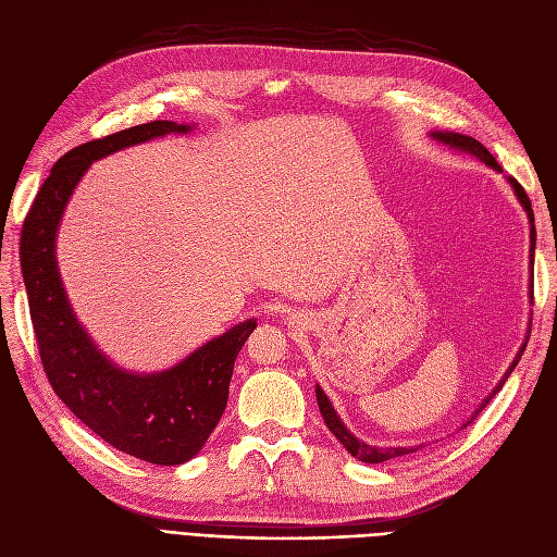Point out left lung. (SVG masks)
<instances>
[{
	"mask_svg": "<svg viewBox=\"0 0 557 557\" xmlns=\"http://www.w3.org/2000/svg\"><path fill=\"white\" fill-rule=\"evenodd\" d=\"M430 137H432L434 141H440L442 146H448V148H453V150H458V153H467V156H471V158L481 160L485 166H491V170H495V172L502 174V166H499L497 160L491 156V150H487L483 144H479L474 137H467V134H458V132H430ZM504 178H507V183L511 185L513 195H516L518 201H520V207L525 209V213H528V223H530V297H532V264H534V246H536L534 211H532V205H530V197L525 195V190H522V185H520L516 178H511V176H504ZM530 323H532V318H530ZM528 339H530V325H528L525 342H522V346L518 348L513 362L509 364L507 372H504V376L499 379V383L493 387L491 395H487V397L479 404V409H476L474 413H471V418L467 420V423H465L462 428H467V425L471 423V420H474V418L485 409V404L491 401V399L502 391V385L507 383V379L511 376V372L516 369V364H518V360H520V356H522V350H525ZM315 399H318V409H320V413H323V420H325L327 430L336 436V440L342 442V446L352 455V458H358L360 462L379 465V462L393 460V458H401V455H409V453H416L418 448H423V446H385V448H383V446L367 444V442L360 440V436H356V434H352V432L344 425V420L339 418V413L334 411L330 397L325 395V391H323V387H320L318 383H315Z\"/></svg>",
	"mask_w": 557,
	"mask_h": 557,
	"instance_id": "left-lung-1",
	"label": "left lung"
}]
</instances>
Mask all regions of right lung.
<instances>
[{
	"label": "right lung",
	"instance_id": "obj_1",
	"mask_svg": "<svg viewBox=\"0 0 557 557\" xmlns=\"http://www.w3.org/2000/svg\"><path fill=\"white\" fill-rule=\"evenodd\" d=\"M195 125L153 121L76 146L50 170L21 234V267L41 364L55 395L107 444L153 465H183L201 450L221 420L234 360L258 318L213 336L160 372L115 364L76 318L58 267V230L90 164L117 150L188 134Z\"/></svg>",
	"mask_w": 557,
	"mask_h": 557
}]
</instances>
